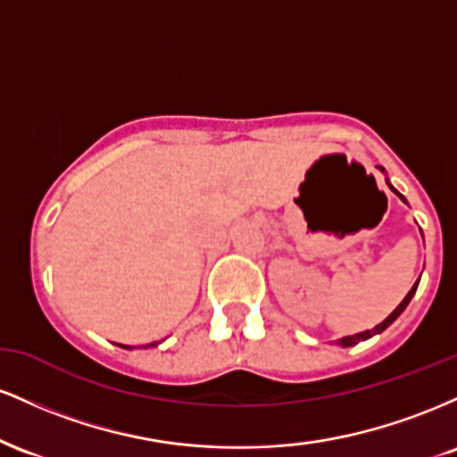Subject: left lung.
Segmentation results:
<instances>
[{
	"mask_svg": "<svg viewBox=\"0 0 457 457\" xmlns=\"http://www.w3.org/2000/svg\"><path fill=\"white\" fill-rule=\"evenodd\" d=\"M378 170L382 171V174H386V171H385V167H380V165H378ZM386 185H389V188H391V191H393V193H395V195H397V197H400L403 204H408V202H406V197H403L400 191H395V187H393V185H391V182H389V178H386ZM417 286H419V281H417V283H414V286L411 287V292H408V295H406V296H403V301L400 303V305H397L395 309H393V313H391V316H389V318H385V320H382V322H380V324H376V327H374V328H370V330H363V333H356V335H345V337H342V339H337V344H339V345H344V348H350V345H354V344H359V342H365V339L374 337V335H380V333H382V330H385V328H389V327H391V324H393V322H395V320L402 316V312H403V309H406V307H408V303H411V301H412L414 292H417Z\"/></svg>",
	"mask_w": 457,
	"mask_h": 457,
	"instance_id": "left-lung-1",
	"label": "left lung"
}]
</instances>
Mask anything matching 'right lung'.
I'll use <instances>...</instances> for the list:
<instances>
[{"label": "right lung", "mask_w": 457, "mask_h": 457, "mask_svg": "<svg viewBox=\"0 0 457 457\" xmlns=\"http://www.w3.org/2000/svg\"><path fill=\"white\" fill-rule=\"evenodd\" d=\"M120 345V348H127V350H133V348H130V345H122V344H118ZM154 345H159V344H148V345H145V348H154Z\"/></svg>", "instance_id": "1"}]
</instances>
